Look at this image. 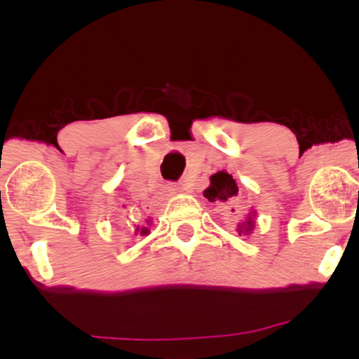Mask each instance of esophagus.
Returning <instances> with one entry per match:
<instances>
[{"label":"esophagus","mask_w":359,"mask_h":359,"mask_svg":"<svg viewBox=\"0 0 359 359\" xmlns=\"http://www.w3.org/2000/svg\"><path fill=\"white\" fill-rule=\"evenodd\" d=\"M180 191H184V187H165V199H168V197L170 196H174V194H177V192H180Z\"/></svg>","instance_id":"34e87169"}]
</instances>
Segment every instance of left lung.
<instances>
[{"label":"left lung","instance_id":"8db88e82","mask_svg":"<svg viewBox=\"0 0 359 359\" xmlns=\"http://www.w3.org/2000/svg\"><path fill=\"white\" fill-rule=\"evenodd\" d=\"M211 184L204 191V197L209 199V203H229L234 197L238 196V185L234 182V179L228 174L226 170H219L216 174L211 175ZM234 211V209H233ZM255 224H257V211L251 209L246 214V217L241 222L236 224L238 234H245L248 236L255 231Z\"/></svg>","mask_w":359,"mask_h":359}]
</instances>
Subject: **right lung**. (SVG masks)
<instances>
[{
  "label": "right lung",
  "instance_id": "add662e5",
  "mask_svg": "<svg viewBox=\"0 0 359 359\" xmlns=\"http://www.w3.org/2000/svg\"><path fill=\"white\" fill-rule=\"evenodd\" d=\"M148 222H150V221H148ZM138 233H140V236H147V234L150 233V229H148L147 226H143V228H140V226H138L137 233H135V234H138Z\"/></svg>",
  "mask_w": 359,
  "mask_h": 359
}]
</instances>
